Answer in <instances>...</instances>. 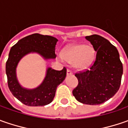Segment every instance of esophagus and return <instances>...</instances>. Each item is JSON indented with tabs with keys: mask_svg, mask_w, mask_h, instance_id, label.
I'll return each mask as SVG.
<instances>
[{
	"mask_svg": "<svg viewBox=\"0 0 128 128\" xmlns=\"http://www.w3.org/2000/svg\"><path fill=\"white\" fill-rule=\"evenodd\" d=\"M67 75L68 76H71V75H72V72L70 69H68L67 70Z\"/></svg>",
	"mask_w": 128,
	"mask_h": 128,
	"instance_id": "1",
	"label": "esophagus"
}]
</instances>
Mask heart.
Segmentation results:
<instances>
[{
    "instance_id": "heart-1",
    "label": "heart",
    "mask_w": 128,
    "mask_h": 128,
    "mask_svg": "<svg viewBox=\"0 0 128 128\" xmlns=\"http://www.w3.org/2000/svg\"><path fill=\"white\" fill-rule=\"evenodd\" d=\"M96 55L94 48L90 45L76 44L68 47L62 56L69 62H73L74 67L78 70H83L93 61Z\"/></svg>"
}]
</instances>
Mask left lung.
<instances>
[{"instance_id": "1", "label": "left lung", "mask_w": 128, "mask_h": 128, "mask_svg": "<svg viewBox=\"0 0 128 128\" xmlns=\"http://www.w3.org/2000/svg\"><path fill=\"white\" fill-rule=\"evenodd\" d=\"M96 51L89 69L76 72L78 84L72 90L77 100L86 105H99L115 96L120 88L123 72L117 48L98 35L86 36Z\"/></svg>"}]
</instances>
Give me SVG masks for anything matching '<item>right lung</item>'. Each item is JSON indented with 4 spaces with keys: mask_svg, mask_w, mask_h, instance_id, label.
<instances>
[{
    "mask_svg": "<svg viewBox=\"0 0 128 128\" xmlns=\"http://www.w3.org/2000/svg\"><path fill=\"white\" fill-rule=\"evenodd\" d=\"M58 41L52 36L35 33L22 38L11 48L6 66L8 86L12 95L24 105L43 106L50 103L55 97L57 87L66 78L67 70L65 67L61 70L48 68L42 84L35 89L28 90L22 88L18 82L16 70L18 62L31 52L39 53L45 59L56 58Z\"/></svg>",
    "mask_w": 128,
    "mask_h": 128,
    "instance_id": "1",
    "label": "right lung"
}]
</instances>
